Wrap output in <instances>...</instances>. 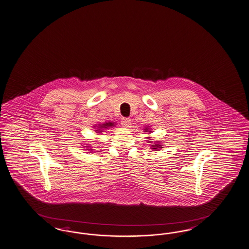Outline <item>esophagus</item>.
<instances>
[{
    "instance_id": "obj_1",
    "label": "esophagus",
    "mask_w": 249,
    "mask_h": 249,
    "mask_svg": "<svg viewBox=\"0 0 249 249\" xmlns=\"http://www.w3.org/2000/svg\"><path fill=\"white\" fill-rule=\"evenodd\" d=\"M121 125H122L123 127H125V128L129 127V125H130V119H128V118L122 119V120H121Z\"/></svg>"
}]
</instances>
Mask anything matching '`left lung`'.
I'll list each match as a JSON object with an SVG mask.
<instances>
[{"label": "left lung", "mask_w": 249, "mask_h": 249, "mask_svg": "<svg viewBox=\"0 0 249 249\" xmlns=\"http://www.w3.org/2000/svg\"><path fill=\"white\" fill-rule=\"evenodd\" d=\"M145 130H149L148 132H151V130H150L149 129H145ZM148 142H151V141H148ZM158 142H159V141H158ZM151 145H152V149L156 150V151H157V150L160 149V148H162V147H161L162 145H161V144H160V143H156V144H151Z\"/></svg>", "instance_id": "8db88e82"}]
</instances>
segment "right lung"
I'll return each mask as SVG.
<instances>
[{
    "mask_svg": "<svg viewBox=\"0 0 249 249\" xmlns=\"http://www.w3.org/2000/svg\"><path fill=\"white\" fill-rule=\"evenodd\" d=\"M114 126V123H111V122H106V123H104V124H102V125H99V127H98V129H96V132H102L103 130L102 129H108L109 127H113ZM95 130V129H94Z\"/></svg>",
    "mask_w": 249,
    "mask_h": 249,
    "instance_id": "add662e5",
    "label": "right lung"
}]
</instances>
